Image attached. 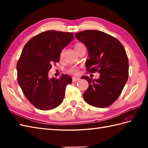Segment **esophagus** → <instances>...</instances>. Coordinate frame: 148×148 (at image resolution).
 <instances>
[{"instance_id":"obj_1","label":"esophagus","mask_w":148,"mask_h":148,"mask_svg":"<svg viewBox=\"0 0 148 148\" xmlns=\"http://www.w3.org/2000/svg\"><path fill=\"white\" fill-rule=\"evenodd\" d=\"M79 80V77H72V82H76V81Z\"/></svg>"}]
</instances>
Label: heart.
I'll use <instances>...</instances> for the list:
<instances>
[{"label":"heart","instance_id":"b5f03b06","mask_svg":"<svg viewBox=\"0 0 148 148\" xmlns=\"http://www.w3.org/2000/svg\"><path fill=\"white\" fill-rule=\"evenodd\" d=\"M83 47H85V46H84V44H83L82 42H76L74 45V49L76 50V51L79 49L83 48ZM62 56V53L60 54L61 57ZM79 69L80 68L79 67H78V66H71V67L69 69L68 72L69 73H70L71 74L77 75L79 74Z\"/></svg>","mask_w":148,"mask_h":148}]
</instances>
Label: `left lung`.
<instances>
[{"instance_id": "left-lung-1", "label": "left lung", "mask_w": 148, "mask_h": 148, "mask_svg": "<svg viewBox=\"0 0 148 148\" xmlns=\"http://www.w3.org/2000/svg\"><path fill=\"white\" fill-rule=\"evenodd\" d=\"M88 50L90 59L86 62V71L98 72V79L83 78L89 84L83 98L88 104L104 108L116 101L128 77V60L123 46L109 34L99 30H84L75 34Z\"/></svg>"}]
</instances>
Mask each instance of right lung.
<instances>
[{"label":"right lung","mask_w":148,"mask_h":148,"mask_svg":"<svg viewBox=\"0 0 148 148\" xmlns=\"http://www.w3.org/2000/svg\"><path fill=\"white\" fill-rule=\"evenodd\" d=\"M74 39L73 33L48 30L31 38L25 45L17 63L18 83L28 100L36 108L48 111L58 107L64 98L71 76L63 74L49 79L48 72L60 53Z\"/></svg>","instance_id":"add662e5"}]
</instances>
